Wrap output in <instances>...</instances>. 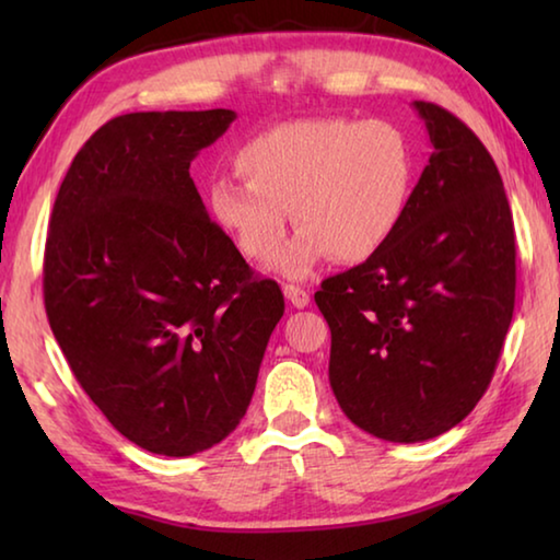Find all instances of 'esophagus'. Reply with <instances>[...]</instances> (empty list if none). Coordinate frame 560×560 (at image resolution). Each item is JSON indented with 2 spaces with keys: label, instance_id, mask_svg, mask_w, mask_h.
<instances>
[{
  "label": "esophagus",
  "instance_id": "1",
  "mask_svg": "<svg viewBox=\"0 0 560 560\" xmlns=\"http://www.w3.org/2000/svg\"><path fill=\"white\" fill-rule=\"evenodd\" d=\"M283 296H287L291 301V306H296V308H306L311 303L308 291L296 287V283H287V287H283Z\"/></svg>",
  "mask_w": 560,
  "mask_h": 560
}]
</instances>
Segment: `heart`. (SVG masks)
Returning <instances> with one entry per match:
<instances>
[{
	"label": "heart",
	"mask_w": 560,
	"mask_h": 560,
	"mask_svg": "<svg viewBox=\"0 0 560 560\" xmlns=\"http://www.w3.org/2000/svg\"><path fill=\"white\" fill-rule=\"evenodd\" d=\"M242 183L214 179L210 212L252 261H273L289 279H306L336 254L358 264L381 254L410 212L417 163L405 132L387 120L299 118L277 122L234 153Z\"/></svg>",
	"instance_id": "obj_1"
}]
</instances>
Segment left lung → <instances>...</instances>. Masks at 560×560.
I'll return each mask as SVG.
<instances>
[{
	"mask_svg": "<svg viewBox=\"0 0 560 560\" xmlns=\"http://www.w3.org/2000/svg\"><path fill=\"white\" fill-rule=\"evenodd\" d=\"M415 108L434 150L400 232L314 296L340 410L405 444L452 430L481 400L516 296L514 217L494 160L450 110Z\"/></svg>",
	"mask_w": 560,
	"mask_h": 560,
	"instance_id": "8db88e82",
	"label": "left lung"
}]
</instances>
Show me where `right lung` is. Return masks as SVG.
Listing matches in <instances>:
<instances>
[{"label":"right lung","mask_w":560,"mask_h":560,"mask_svg":"<svg viewBox=\"0 0 560 560\" xmlns=\"http://www.w3.org/2000/svg\"><path fill=\"white\" fill-rule=\"evenodd\" d=\"M234 110H150L108 120L56 195L44 306L75 381L122 438L189 457L230 434L252 402L277 281L217 222L189 163Z\"/></svg>","instance_id":"obj_1"}]
</instances>
